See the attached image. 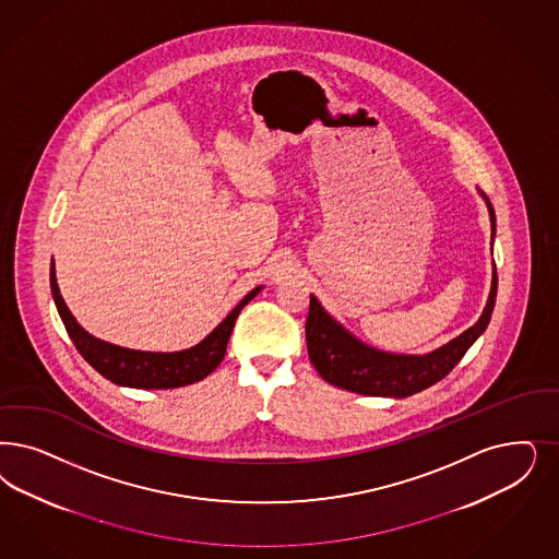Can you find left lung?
<instances>
[{"mask_svg":"<svg viewBox=\"0 0 559 559\" xmlns=\"http://www.w3.org/2000/svg\"><path fill=\"white\" fill-rule=\"evenodd\" d=\"M477 192L485 200L489 211L493 243L496 212L489 198L481 190ZM496 295L498 272L493 264L491 290L481 318L468 330H464L461 336L425 355H403L369 347L353 332H348L338 320H334L313 295H309V313L306 322L309 361L328 384L338 385L348 392L388 399L413 396L445 378L452 371V367L461 361L462 355L481 336L491 320Z\"/></svg>","mask_w":559,"mask_h":559,"instance_id":"1","label":"left lung"}]
</instances>
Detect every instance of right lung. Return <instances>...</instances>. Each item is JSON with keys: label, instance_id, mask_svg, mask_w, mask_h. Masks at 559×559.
Wrapping results in <instances>:
<instances>
[{"label": "right lung", "instance_id": "add662e5", "mask_svg": "<svg viewBox=\"0 0 559 559\" xmlns=\"http://www.w3.org/2000/svg\"><path fill=\"white\" fill-rule=\"evenodd\" d=\"M49 281H51V295H53L59 318L68 330L78 353L95 367L103 378L111 380L114 384L142 388V390H167V388L190 385L204 380L223 361L239 311L264 289L262 285L251 289L227 313V318L198 345L183 350H174V353H156V350L119 347L86 332L78 324L76 318L72 316V311L68 309L59 293L56 262H51Z\"/></svg>", "mask_w": 559, "mask_h": 559}]
</instances>
